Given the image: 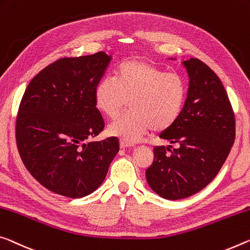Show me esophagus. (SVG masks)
<instances>
[{
    "label": "esophagus",
    "mask_w": 250,
    "mask_h": 250,
    "mask_svg": "<svg viewBox=\"0 0 250 250\" xmlns=\"http://www.w3.org/2000/svg\"><path fill=\"white\" fill-rule=\"evenodd\" d=\"M120 146L122 149H125V148H129V146H131V145L128 144V142L124 141V140H120Z\"/></svg>",
    "instance_id": "1"
}]
</instances>
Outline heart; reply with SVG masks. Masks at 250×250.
Wrapping results in <instances>:
<instances>
[{
	"label": "heart",
	"mask_w": 250,
	"mask_h": 250,
	"mask_svg": "<svg viewBox=\"0 0 250 250\" xmlns=\"http://www.w3.org/2000/svg\"><path fill=\"white\" fill-rule=\"evenodd\" d=\"M186 99L187 84L180 74L138 59L121 62L114 70L113 81L101 79L94 89L97 109L108 119L117 118L129 102L131 111L108 126L111 136L128 144L139 141L150 128L164 131L172 126Z\"/></svg>",
	"instance_id": "1"
}]
</instances>
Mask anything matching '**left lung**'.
I'll return each mask as SVG.
<instances>
[{"mask_svg": "<svg viewBox=\"0 0 250 250\" xmlns=\"http://www.w3.org/2000/svg\"><path fill=\"white\" fill-rule=\"evenodd\" d=\"M188 96L178 121L160 134L170 146H154L146 181L169 200L192 196L210 184L235 141V113L218 75L197 58L184 61ZM176 144L177 148H172Z\"/></svg>", "mask_w": 250, "mask_h": 250, "instance_id": "1", "label": "left lung"}]
</instances>
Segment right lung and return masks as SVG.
Listing matches in <instances>:
<instances>
[{"label": "right lung", "mask_w": 250, "mask_h": 250, "mask_svg": "<svg viewBox=\"0 0 250 250\" xmlns=\"http://www.w3.org/2000/svg\"><path fill=\"white\" fill-rule=\"evenodd\" d=\"M110 60L104 52L59 59L35 75L22 97L15 125L19 153L33 178L58 195H90L119 151L116 137L90 141L104 129L94 89Z\"/></svg>", "instance_id": "1"}]
</instances>
